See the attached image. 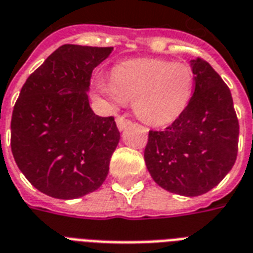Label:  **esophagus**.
<instances>
[{"label": "esophagus", "mask_w": 253, "mask_h": 253, "mask_svg": "<svg viewBox=\"0 0 253 253\" xmlns=\"http://www.w3.org/2000/svg\"><path fill=\"white\" fill-rule=\"evenodd\" d=\"M128 125H131V121L130 119H127L126 117H122V115H121V117L117 118V126H118V128L121 131L125 130Z\"/></svg>", "instance_id": "obj_1"}]
</instances>
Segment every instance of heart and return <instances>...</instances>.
Returning a JSON list of instances; mask_svg holds the SVG:
<instances>
[{
    "label": "heart",
    "mask_w": 253,
    "mask_h": 253,
    "mask_svg": "<svg viewBox=\"0 0 253 253\" xmlns=\"http://www.w3.org/2000/svg\"><path fill=\"white\" fill-rule=\"evenodd\" d=\"M194 75L184 63L138 58L114 67L113 82L98 80L96 92L114 105L134 102L138 118L148 125L172 122L184 111L192 95Z\"/></svg>",
    "instance_id": "obj_1"
}]
</instances>
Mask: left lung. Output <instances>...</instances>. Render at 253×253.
<instances>
[{
    "instance_id": "left-lung-1",
    "label": "left lung",
    "mask_w": 253,
    "mask_h": 253,
    "mask_svg": "<svg viewBox=\"0 0 253 253\" xmlns=\"http://www.w3.org/2000/svg\"><path fill=\"white\" fill-rule=\"evenodd\" d=\"M195 90L178 118L150 130L144 162L157 184L183 196L203 195L238 157L239 121L228 86L203 58L191 61Z\"/></svg>"
}]
</instances>
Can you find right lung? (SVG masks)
<instances>
[{
    "mask_svg": "<svg viewBox=\"0 0 253 253\" xmlns=\"http://www.w3.org/2000/svg\"><path fill=\"white\" fill-rule=\"evenodd\" d=\"M113 47L62 45L21 88L11 115L14 161L37 190L75 199L98 190L121 139L114 117L88 105L92 70Z\"/></svg>",
    "mask_w": 253,
    "mask_h": 253,
    "instance_id": "add662e5",
    "label": "right lung"
}]
</instances>
